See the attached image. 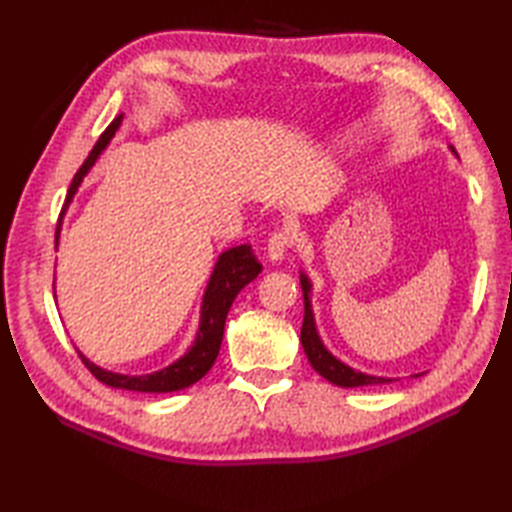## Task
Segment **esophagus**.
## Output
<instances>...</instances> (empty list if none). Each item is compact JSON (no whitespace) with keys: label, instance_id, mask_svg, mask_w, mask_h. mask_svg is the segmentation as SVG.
Segmentation results:
<instances>
[{"label":"esophagus","instance_id":"obj_1","mask_svg":"<svg viewBox=\"0 0 512 512\" xmlns=\"http://www.w3.org/2000/svg\"><path fill=\"white\" fill-rule=\"evenodd\" d=\"M295 244V237L288 231V228H279L273 235L268 237V244H266V255L270 262H279V259H284V255Z\"/></svg>","mask_w":512,"mask_h":512}]
</instances>
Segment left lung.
I'll return each instance as SVG.
<instances>
[{
    "label": "left lung",
    "mask_w": 512,
    "mask_h": 512,
    "mask_svg": "<svg viewBox=\"0 0 512 512\" xmlns=\"http://www.w3.org/2000/svg\"><path fill=\"white\" fill-rule=\"evenodd\" d=\"M301 288H303V306H306V312H303V325H301V345L303 352H306L310 365L317 369V372L328 378L330 383L339 385V387H363V385H383L391 383L389 378H378V376H369L363 372H356L350 365L341 363L339 358L332 356L325 345L321 343L317 328H314V317H312V308H310V281L306 275H301Z\"/></svg>",
    "instance_id": "8db88e82"
}]
</instances>
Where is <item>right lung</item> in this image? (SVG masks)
<instances>
[{
    "label": "right lung",
    "mask_w": 512,
    "mask_h": 512,
    "mask_svg": "<svg viewBox=\"0 0 512 512\" xmlns=\"http://www.w3.org/2000/svg\"><path fill=\"white\" fill-rule=\"evenodd\" d=\"M121 121H123V116H116L114 121L107 125L101 138L96 140V145L92 147L90 156L85 158L79 171L74 173L68 195H65L59 222H57V235H54L57 239H59V231H61L63 213H65V209H68L72 195L76 193V189H79V184H81L85 173L90 171L96 158L101 156V151L107 147V143H110L112 136L116 134V129H118V125H121ZM259 273H262V264L257 262V257L253 255V250H250L248 244L228 248L226 253H222L220 259H217L211 281L204 292L198 339H195V343L191 345V350L187 354L178 358L173 365L160 369V372L147 374V376L112 374V372H105V369H101V367H96L79 352L83 365L90 369L96 380H101V383H105V385L118 387V389H129V391H147V394H165V391H178V389L198 383V380L213 367L217 354H220L226 314H228V310H231L237 292L242 290L246 284H250V281H253Z\"/></svg>",
    "instance_id": "obj_1"
}]
</instances>
